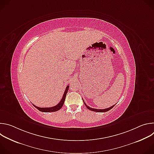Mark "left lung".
<instances>
[{
  "label": "left lung",
  "instance_id": "left-lung-1",
  "mask_svg": "<svg viewBox=\"0 0 154 154\" xmlns=\"http://www.w3.org/2000/svg\"><path fill=\"white\" fill-rule=\"evenodd\" d=\"M83 102H84V103H85V105L86 106V108H87L88 109H90V110H91V111H93V112H99V113L106 112L109 111V109H111L112 108H113L114 107V106L115 105H113V106H110V107L105 108V109H96V108H91L90 106H88V105L85 103L84 101H83Z\"/></svg>",
  "mask_w": 154,
  "mask_h": 154
}]
</instances>
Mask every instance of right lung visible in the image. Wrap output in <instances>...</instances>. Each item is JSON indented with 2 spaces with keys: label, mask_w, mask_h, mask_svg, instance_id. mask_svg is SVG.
Returning a JSON list of instances; mask_svg holds the SVG:
<instances>
[{
  "label": "right lung",
  "mask_w": 154,
  "mask_h": 154,
  "mask_svg": "<svg viewBox=\"0 0 154 154\" xmlns=\"http://www.w3.org/2000/svg\"><path fill=\"white\" fill-rule=\"evenodd\" d=\"M69 86H68V85L66 86V90L64 91V93L63 94V97H62L61 100H60V102L57 105H55L54 106H52V107H46V108L38 107V106H36V105L33 104V106L36 108H37L38 110H39L40 112H54L58 111L59 109H60L61 108V107L63 106V105L64 104L65 98H66V94H67L68 91L69 90Z\"/></svg>",
  "instance_id": "1"
}]
</instances>
